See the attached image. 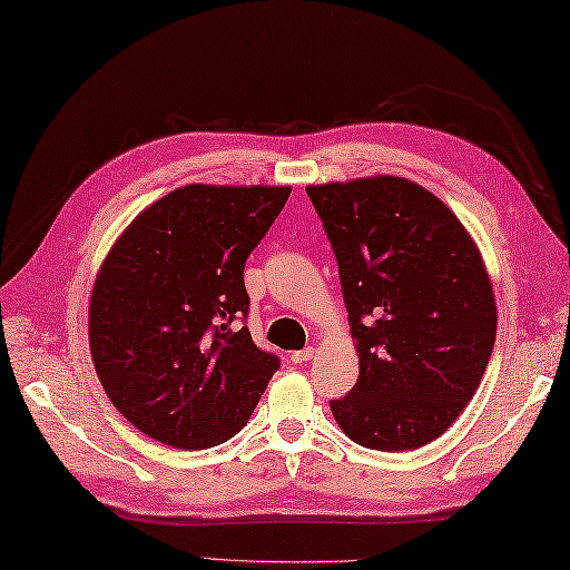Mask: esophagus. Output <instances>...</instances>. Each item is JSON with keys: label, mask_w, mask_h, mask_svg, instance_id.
<instances>
[{"label": "esophagus", "mask_w": 570, "mask_h": 570, "mask_svg": "<svg viewBox=\"0 0 570 570\" xmlns=\"http://www.w3.org/2000/svg\"><path fill=\"white\" fill-rule=\"evenodd\" d=\"M313 355H316V347H306V350H296V353H292V362H308L313 360Z\"/></svg>", "instance_id": "obj_1"}]
</instances>
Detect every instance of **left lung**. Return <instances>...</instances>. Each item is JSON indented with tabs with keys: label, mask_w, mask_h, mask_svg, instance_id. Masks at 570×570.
I'll return each mask as SVG.
<instances>
[{
	"label": "left lung",
	"mask_w": 570,
	"mask_h": 570,
	"mask_svg": "<svg viewBox=\"0 0 570 570\" xmlns=\"http://www.w3.org/2000/svg\"><path fill=\"white\" fill-rule=\"evenodd\" d=\"M328 235L360 377L331 411L372 451L439 439L478 392L498 333L490 274L448 205L414 180L306 188Z\"/></svg>",
	"instance_id": "obj_1"
}]
</instances>
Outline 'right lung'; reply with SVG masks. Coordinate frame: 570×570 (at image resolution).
Returning <instances> with one entry per match:
<instances>
[{"instance_id": "right-lung-1", "label": "right lung", "mask_w": 570, "mask_h": 570, "mask_svg": "<svg viewBox=\"0 0 570 570\" xmlns=\"http://www.w3.org/2000/svg\"><path fill=\"white\" fill-rule=\"evenodd\" d=\"M288 186L190 184L144 208L95 276L90 355L131 426L184 451L249 421L278 357L252 343L245 262Z\"/></svg>"}]
</instances>
